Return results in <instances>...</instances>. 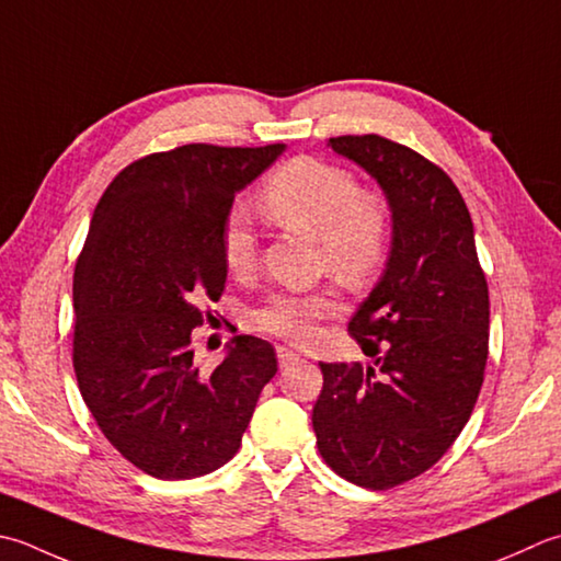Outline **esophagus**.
Segmentation results:
<instances>
[{
  "label": "esophagus",
  "mask_w": 561,
  "mask_h": 561,
  "mask_svg": "<svg viewBox=\"0 0 561 561\" xmlns=\"http://www.w3.org/2000/svg\"><path fill=\"white\" fill-rule=\"evenodd\" d=\"M299 357H301V355L296 353V350H291V347H284V345L277 347V359H279V367H282V369L294 365V362H299Z\"/></svg>",
  "instance_id": "1"
}]
</instances>
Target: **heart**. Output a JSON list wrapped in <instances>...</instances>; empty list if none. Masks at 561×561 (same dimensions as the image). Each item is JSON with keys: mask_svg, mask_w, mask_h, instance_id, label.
<instances>
[{"mask_svg": "<svg viewBox=\"0 0 561 561\" xmlns=\"http://www.w3.org/2000/svg\"><path fill=\"white\" fill-rule=\"evenodd\" d=\"M262 206L272 221L318 236L321 260L340 277L362 284L375 274L391 245V208L383 196L362 190L343 164L299 156L284 162L262 184ZM221 257L236 277L255 272L260 238L248 208H228L221 226ZM343 311L335 289L277 291L255 306L250 325L257 333L309 343L318 325Z\"/></svg>", "mask_w": 561, "mask_h": 561, "instance_id": "obj_1", "label": "heart"}]
</instances>
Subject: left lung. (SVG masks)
I'll return each mask as SVG.
<instances>
[{
	"mask_svg": "<svg viewBox=\"0 0 561 561\" xmlns=\"http://www.w3.org/2000/svg\"><path fill=\"white\" fill-rule=\"evenodd\" d=\"M387 194L391 255L347 333L375 367L321 362L313 433L323 462L387 491L421 477L467 425L489 357V284L455 182L377 134L328 140Z\"/></svg>",
	"mask_w": 561,
	"mask_h": 561,
	"instance_id": "8db88e82",
	"label": "left lung"
}]
</instances>
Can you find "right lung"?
<instances>
[{"instance_id":"obj_1","label":"right lung","mask_w":561,"mask_h":561,"mask_svg":"<svg viewBox=\"0 0 561 561\" xmlns=\"http://www.w3.org/2000/svg\"><path fill=\"white\" fill-rule=\"evenodd\" d=\"M284 142H190L126 164L99 199L72 279V367L99 431L156 479H194L238 453L260 391L277 375L267 340L236 335L211 371L192 331L228 267L221 226L238 190Z\"/></svg>"}]
</instances>
